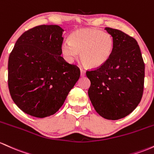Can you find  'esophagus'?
<instances>
[{"mask_svg": "<svg viewBox=\"0 0 154 154\" xmlns=\"http://www.w3.org/2000/svg\"><path fill=\"white\" fill-rule=\"evenodd\" d=\"M80 71H81V76H84V75H86V71L84 70H83V69H81Z\"/></svg>", "mask_w": 154, "mask_h": 154, "instance_id": "obj_1", "label": "esophagus"}]
</instances>
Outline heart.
Instances as JSON below:
<instances>
[{
  "label": "heart",
  "mask_w": 154,
  "mask_h": 154,
  "mask_svg": "<svg viewBox=\"0 0 154 154\" xmlns=\"http://www.w3.org/2000/svg\"><path fill=\"white\" fill-rule=\"evenodd\" d=\"M112 36L95 29H82L70 35V41L62 43L60 50L68 63H73L81 52V60L90 68H98L108 62L113 50Z\"/></svg>",
  "instance_id": "heart-1"
}]
</instances>
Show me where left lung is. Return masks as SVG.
Returning <instances> with one entry per match:
<instances>
[{
  "label": "left lung",
  "mask_w": 154,
  "mask_h": 154,
  "mask_svg": "<svg viewBox=\"0 0 154 154\" xmlns=\"http://www.w3.org/2000/svg\"><path fill=\"white\" fill-rule=\"evenodd\" d=\"M114 42L105 65L87 71L89 97L100 116L118 120L136 108L143 96L145 64L137 41L116 29L105 27Z\"/></svg>",
  "instance_id": "obj_1"
}]
</instances>
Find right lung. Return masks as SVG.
I'll return each instance as SVG.
<instances>
[{
	"label": "right lung",
	"mask_w": 154,
	"mask_h": 154,
	"mask_svg": "<svg viewBox=\"0 0 154 154\" xmlns=\"http://www.w3.org/2000/svg\"><path fill=\"white\" fill-rule=\"evenodd\" d=\"M64 30L40 25L19 38L9 55L8 84L12 100L24 113L54 114L80 77V70L62 57Z\"/></svg>",
	"instance_id": "1"
}]
</instances>
